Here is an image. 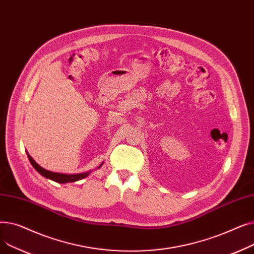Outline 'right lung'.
Returning a JSON list of instances; mask_svg holds the SVG:
<instances>
[{
  "mask_svg": "<svg viewBox=\"0 0 254 254\" xmlns=\"http://www.w3.org/2000/svg\"><path fill=\"white\" fill-rule=\"evenodd\" d=\"M28 153V157L30 159V163L32 164V166L35 168V170L40 173L43 177L47 178V179H50L52 181L55 182H58V183H68V182H75V181H78V180H81L85 177H87L89 174H90V171L89 172H85V173H80V174H62V173H55V172H51V171H48V170H45L44 168H42L41 166H39L34 159L33 157ZM103 163L98 167V169H100L102 167Z\"/></svg>",
  "mask_w": 254,
  "mask_h": 254,
  "instance_id": "1",
  "label": "right lung"
}]
</instances>
